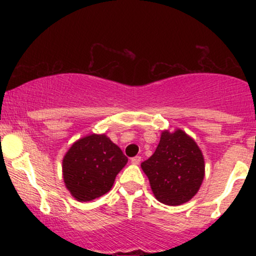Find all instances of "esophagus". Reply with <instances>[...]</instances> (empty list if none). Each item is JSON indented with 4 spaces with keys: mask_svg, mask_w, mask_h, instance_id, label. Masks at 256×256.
Instances as JSON below:
<instances>
[{
    "mask_svg": "<svg viewBox=\"0 0 256 256\" xmlns=\"http://www.w3.org/2000/svg\"><path fill=\"white\" fill-rule=\"evenodd\" d=\"M131 162L134 164V165H138V164L140 162V156H134V158H131Z\"/></svg>",
    "mask_w": 256,
    "mask_h": 256,
    "instance_id": "obj_1",
    "label": "esophagus"
}]
</instances>
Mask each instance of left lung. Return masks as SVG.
Segmentation results:
<instances>
[{"mask_svg": "<svg viewBox=\"0 0 256 256\" xmlns=\"http://www.w3.org/2000/svg\"><path fill=\"white\" fill-rule=\"evenodd\" d=\"M155 198L161 204L179 206L192 200L204 177L202 152L182 130L164 131L156 150L142 162Z\"/></svg>", "mask_w": 256, "mask_h": 256, "instance_id": "left-lung-1", "label": "left lung"}]
</instances>
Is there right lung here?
Masks as SVG:
<instances>
[{
	"instance_id": "1",
	"label": "right lung",
	"mask_w": 256,
	"mask_h": 256,
	"mask_svg": "<svg viewBox=\"0 0 256 256\" xmlns=\"http://www.w3.org/2000/svg\"><path fill=\"white\" fill-rule=\"evenodd\" d=\"M126 162L128 158L110 138L92 134L77 140L64 155V184L78 201H91L110 192Z\"/></svg>"
}]
</instances>
